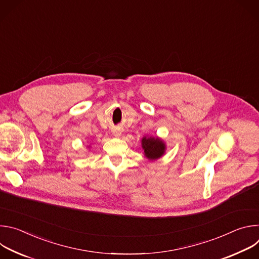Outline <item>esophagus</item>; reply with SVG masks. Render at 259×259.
<instances>
[{
    "mask_svg": "<svg viewBox=\"0 0 259 259\" xmlns=\"http://www.w3.org/2000/svg\"><path fill=\"white\" fill-rule=\"evenodd\" d=\"M116 135H119V134H116Z\"/></svg>",
    "mask_w": 259,
    "mask_h": 259,
    "instance_id": "34e87169",
    "label": "esophagus"
}]
</instances>
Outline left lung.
<instances>
[{"instance_id": "8db88e82", "label": "left lung", "mask_w": 259, "mask_h": 259, "mask_svg": "<svg viewBox=\"0 0 259 259\" xmlns=\"http://www.w3.org/2000/svg\"><path fill=\"white\" fill-rule=\"evenodd\" d=\"M142 149L146 158L150 160H156L162 157L165 153V144L159 138L144 137L142 138Z\"/></svg>"}]
</instances>
